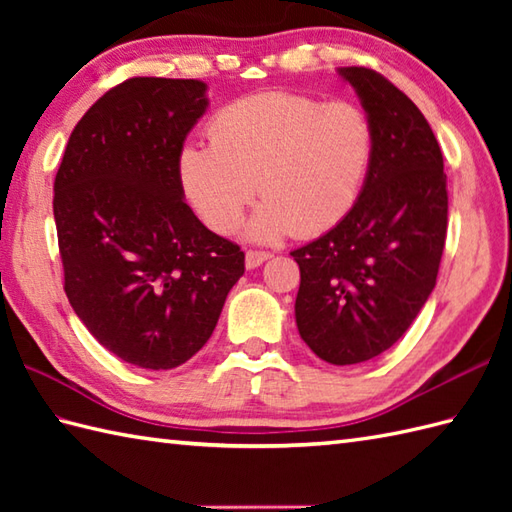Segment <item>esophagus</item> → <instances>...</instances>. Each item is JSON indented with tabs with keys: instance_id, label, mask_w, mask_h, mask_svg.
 I'll return each instance as SVG.
<instances>
[{
	"instance_id": "obj_1",
	"label": "esophagus",
	"mask_w": 512,
	"mask_h": 512,
	"mask_svg": "<svg viewBox=\"0 0 512 512\" xmlns=\"http://www.w3.org/2000/svg\"><path fill=\"white\" fill-rule=\"evenodd\" d=\"M270 257H273V255L266 253V250H248V253H246V268L253 270L257 266H262L264 262H268Z\"/></svg>"
}]
</instances>
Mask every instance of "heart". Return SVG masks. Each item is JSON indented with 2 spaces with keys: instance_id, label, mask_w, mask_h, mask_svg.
<instances>
[{
  "instance_id": "1",
  "label": "heart",
  "mask_w": 512,
  "mask_h": 512,
  "mask_svg": "<svg viewBox=\"0 0 512 512\" xmlns=\"http://www.w3.org/2000/svg\"><path fill=\"white\" fill-rule=\"evenodd\" d=\"M209 136L211 145L180 149L182 191L204 224L231 233L259 187L266 204L246 228L255 242L314 237L341 224L376 154V129L361 105L297 92H262L226 105Z\"/></svg>"
}]
</instances>
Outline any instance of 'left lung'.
<instances>
[{
  "instance_id": "8db88e82",
  "label": "left lung",
  "mask_w": 512,
  "mask_h": 512,
  "mask_svg": "<svg viewBox=\"0 0 512 512\" xmlns=\"http://www.w3.org/2000/svg\"><path fill=\"white\" fill-rule=\"evenodd\" d=\"M376 129V154L350 215L292 250L301 339L332 365L389 350L418 317L447 237V173L427 118L369 68H339Z\"/></svg>"
}]
</instances>
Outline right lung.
Wrapping results in <instances>:
<instances>
[{"mask_svg":"<svg viewBox=\"0 0 512 512\" xmlns=\"http://www.w3.org/2000/svg\"><path fill=\"white\" fill-rule=\"evenodd\" d=\"M206 107L198 79H127L76 123L54 178L70 306L105 350L143 369L200 352L244 275V253L195 217L178 176Z\"/></svg>","mask_w":512,"mask_h":512,"instance_id":"obj_1","label":"right lung"}]
</instances>
